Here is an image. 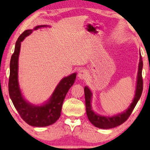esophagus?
Returning a JSON list of instances; mask_svg holds the SVG:
<instances>
[{
  "label": "esophagus",
  "mask_w": 150,
  "mask_h": 150,
  "mask_svg": "<svg viewBox=\"0 0 150 150\" xmlns=\"http://www.w3.org/2000/svg\"><path fill=\"white\" fill-rule=\"evenodd\" d=\"M78 76L79 77V79L82 80H85L88 77V73L87 71L85 69H81V70L79 71V74H78Z\"/></svg>",
  "instance_id": "esophagus-1"
}]
</instances>
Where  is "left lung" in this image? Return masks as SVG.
I'll return each mask as SVG.
<instances>
[{"instance_id":"obj_1","label":"left lung","mask_w":150,"mask_h":150,"mask_svg":"<svg viewBox=\"0 0 150 150\" xmlns=\"http://www.w3.org/2000/svg\"><path fill=\"white\" fill-rule=\"evenodd\" d=\"M142 68H143V61L142 57L140 54V61L139 65V71L138 76H137V83L136 88V93L133 100V102L130 104L128 109L122 113L118 114L117 115L112 117H104L96 114L91 109V100L92 93L90 89L87 87L84 88L85 91V105H86V111H87V115L89 119V122L91 123L93 126L98 127L99 128L103 129H109L115 127L120 126L122 124L128 120L129 117L132 113L133 109L138 102L139 100L140 99L141 94H142L143 83L142 78Z\"/></svg>"}]
</instances>
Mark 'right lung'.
Instances as JSON below:
<instances>
[{
    "label": "right lung",
    "mask_w": 150,
    "mask_h": 150,
    "mask_svg": "<svg viewBox=\"0 0 150 150\" xmlns=\"http://www.w3.org/2000/svg\"><path fill=\"white\" fill-rule=\"evenodd\" d=\"M45 26H38V28ZM32 33V30H26L20 35L16 43L15 50L10 61V74L9 78V93L16 109L21 118L28 125L35 127H44L53 124L61 116V108L65 96L74 83L76 74L74 73L61 80L54 93L47 103L42 106L32 105L22 97L18 81V56L20 45L24 39Z\"/></svg>",
    "instance_id": "1"
}]
</instances>
